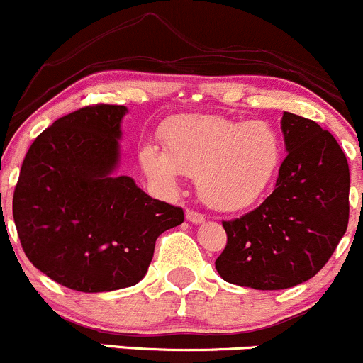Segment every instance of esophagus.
I'll list each match as a JSON object with an SVG mask.
<instances>
[{
  "label": "esophagus",
  "mask_w": 363,
  "mask_h": 363,
  "mask_svg": "<svg viewBox=\"0 0 363 363\" xmlns=\"http://www.w3.org/2000/svg\"><path fill=\"white\" fill-rule=\"evenodd\" d=\"M186 220L192 222V224H201V222H204V215L199 213V211H194V210H186Z\"/></svg>",
  "instance_id": "1"
}]
</instances>
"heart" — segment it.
Segmentation results:
<instances>
[{"label":"heart","instance_id":"1","mask_svg":"<svg viewBox=\"0 0 363 363\" xmlns=\"http://www.w3.org/2000/svg\"><path fill=\"white\" fill-rule=\"evenodd\" d=\"M166 150L146 143L143 171L164 194L180 190L183 174L196 177L199 197L211 208L242 210L256 203L282 162V139L268 121H236L189 114L162 130Z\"/></svg>","mask_w":363,"mask_h":363}]
</instances>
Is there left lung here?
<instances>
[{"instance_id":"obj_1","label":"left lung","mask_w":363,"mask_h":363,"mask_svg":"<svg viewBox=\"0 0 363 363\" xmlns=\"http://www.w3.org/2000/svg\"><path fill=\"white\" fill-rule=\"evenodd\" d=\"M286 159L275 190L249 213L222 222L228 243L215 261L229 284L274 291L314 277L350 218V167L339 143L315 121L284 113Z\"/></svg>"}]
</instances>
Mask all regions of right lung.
<instances>
[{
  "label": "right lung",
  "instance_id": "right-lung-1",
  "mask_svg": "<svg viewBox=\"0 0 363 363\" xmlns=\"http://www.w3.org/2000/svg\"><path fill=\"white\" fill-rule=\"evenodd\" d=\"M125 113V106L96 104L60 118L35 139L21 167L12 210L24 254L74 291L138 284L157 238L183 222L180 206L114 174Z\"/></svg>",
  "mask_w": 363,
  "mask_h": 363
}]
</instances>
